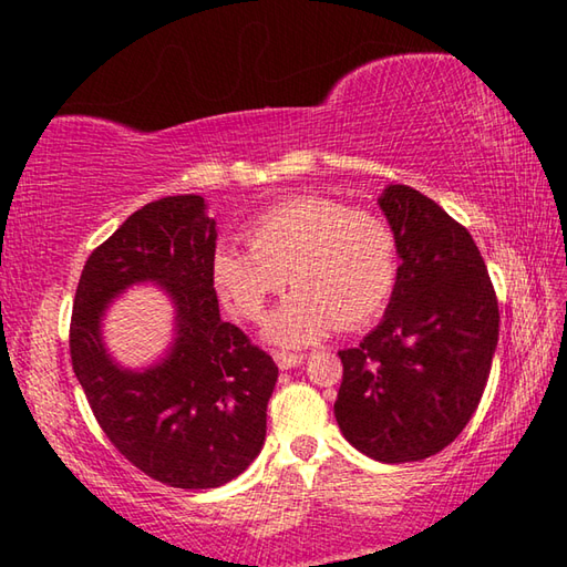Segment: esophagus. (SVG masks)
I'll return each mask as SVG.
<instances>
[{
    "instance_id": "obj_1",
    "label": "esophagus",
    "mask_w": 567,
    "mask_h": 567,
    "mask_svg": "<svg viewBox=\"0 0 567 567\" xmlns=\"http://www.w3.org/2000/svg\"><path fill=\"white\" fill-rule=\"evenodd\" d=\"M302 360H305V354H300V352H275V362L280 370H292Z\"/></svg>"
}]
</instances>
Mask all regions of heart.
<instances>
[{
	"label": "heart",
	"instance_id": "1",
	"mask_svg": "<svg viewBox=\"0 0 567 567\" xmlns=\"http://www.w3.org/2000/svg\"><path fill=\"white\" fill-rule=\"evenodd\" d=\"M249 247L217 245L213 282L219 297L249 322H260L272 297L295 295L267 320L265 338L282 348L352 330L385 310L398 285V235L372 209H350L322 195L287 197L247 227Z\"/></svg>",
	"mask_w": 567,
	"mask_h": 567
}]
</instances>
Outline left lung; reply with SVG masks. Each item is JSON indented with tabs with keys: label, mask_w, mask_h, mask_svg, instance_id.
I'll return each mask as SVG.
<instances>
[{
	"label": "left lung",
	"mask_w": 567,
	"mask_h": 567,
	"mask_svg": "<svg viewBox=\"0 0 567 567\" xmlns=\"http://www.w3.org/2000/svg\"><path fill=\"white\" fill-rule=\"evenodd\" d=\"M398 235L400 272L385 318L340 350L334 417L380 463H415L463 433L491 375L501 312L467 229L408 185L378 197Z\"/></svg>",
	"instance_id": "8db88e82"
}]
</instances>
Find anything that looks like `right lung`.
Masks as SVG:
<instances>
[{
  "label": "right lung",
  "mask_w": 567,
  "mask_h": 567,
  "mask_svg": "<svg viewBox=\"0 0 567 567\" xmlns=\"http://www.w3.org/2000/svg\"><path fill=\"white\" fill-rule=\"evenodd\" d=\"M217 223L199 195L162 197L94 249L74 295L70 354L104 435L142 473L182 491L219 487L260 455L277 364L219 318ZM155 284L176 307V338L142 371L114 361L101 334L109 305Z\"/></svg>",
  "instance_id": "right-lung-1"
}]
</instances>
